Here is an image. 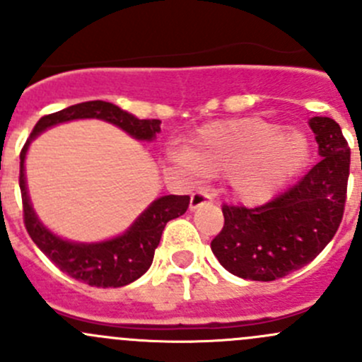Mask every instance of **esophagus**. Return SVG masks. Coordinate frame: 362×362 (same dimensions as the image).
<instances>
[{"label":"esophagus","instance_id":"obj_1","mask_svg":"<svg viewBox=\"0 0 362 362\" xmlns=\"http://www.w3.org/2000/svg\"><path fill=\"white\" fill-rule=\"evenodd\" d=\"M210 199H211L210 194H206V192H203V191H196V192H192L189 208H191V210H196V208H199L202 204L210 203Z\"/></svg>","mask_w":362,"mask_h":362}]
</instances>
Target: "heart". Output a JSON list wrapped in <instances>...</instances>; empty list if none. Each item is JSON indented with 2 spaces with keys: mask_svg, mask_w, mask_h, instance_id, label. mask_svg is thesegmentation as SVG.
Masks as SVG:
<instances>
[{
  "mask_svg": "<svg viewBox=\"0 0 362 362\" xmlns=\"http://www.w3.org/2000/svg\"><path fill=\"white\" fill-rule=\"evenodd\" d=\"M171 158L206 177L229 175L236 202L261 204L306 166L310 144L301 131H280L261 117H243L206 124Z\"/></svg>",
  "mask_w": 362,
  "mask_h": 362,
  "instance_id": "obj_1",
  "label": "heart"
}]
</instances>
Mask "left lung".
Here are the masks:
<instances>
[{
	"label": "left lung",
	"instance_id": "obj_1",
	"mask_svg": "<svg viewBox=\"0 0 362 362\" xmlns=\"http://www.w3.org/2000/svg\"><path fill=\"white\" fill-rule=\"evenodd\" d=\"M308 124L322 159L298 184L261 206L222 204L224 228L211 240V252L240 279H282L312 262L337 235L345 210L350 147L329 117H312Z\"/></svg>",
	"mask_w": 362,
	"mask_h": 362
}]
</instances>
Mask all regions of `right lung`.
Masks as SVG:
<instances>
[{
    "instance_id": "right-lung-1",
    "label": "right lung",
    "mask_w": 362,
    "mask_h": 362,
    "mask_svg": "<svg viewBox=\"0 0 362 362\" xmlns=\"http://www.w3.org/2000/svg\"><path fill=\"white\" fill-rule=\"evenodd\" d=\"M75 119H101L115 124L136 140H147L160 131L159 119H138L107 101H86L42 117L21 151L19 185L23 194L24 226L38 249L71 279L93 287H122L140 279L152 264L160 235L171 218L187 211L189 196H163L156 199L124 235L100 243H73L50 233L36 217L25 189L24 159L33 138L47 127Z\"/></svg>"
}]
</instances>
